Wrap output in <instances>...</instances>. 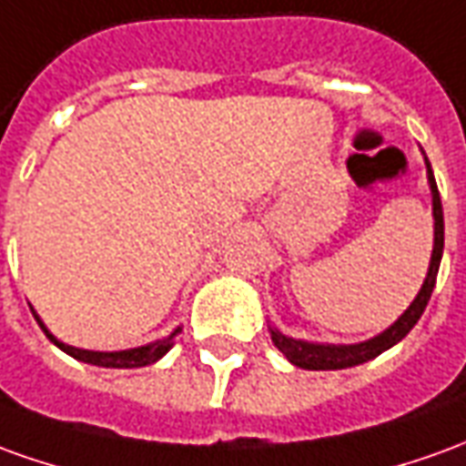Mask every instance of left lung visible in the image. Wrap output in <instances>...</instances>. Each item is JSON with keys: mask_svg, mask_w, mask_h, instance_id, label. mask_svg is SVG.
Instances as JSON below:
<instances>
[{"mask_svg": "<svg viewBox=\"0 0 466 466\" xmlns=\"http://www.w3.org/2000/svg\"><path fill=\"white\" fill-rule=\"evenodd\" d=\"M426 177H429V187H431V211H434V249H431V262H429V272L419 295L414 302L403 310V315L391 325L386 328L383 333H379L370 340L363 343H353V346H325V343H308V340H298V338H289V335L279 333L278 328H269V338L278 348L282 356L288 358L292 366L305 370H338V369H350V366H360L370 358L380 356L383 350H389L396 346L401 338L409 335V330L419 323L421 312L426 310V302L434 292L437 285V272L439 262H441V252H444V211H441V199H439L437 181H434V171L431 164L426 161Z\"/></svg>", "mask_w": 466, "mask_h": 466, "instance_id": "8db88e82", "label": "left lung"}]
</instances>
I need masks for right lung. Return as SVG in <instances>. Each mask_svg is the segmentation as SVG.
Here are the masks:
<instances>
[{"label": "right lung", "mask_w": 466, "mask_h": 466, "mask_svg": "<svg viewBox=\"0 0 466 466\" xmlns=\"http://www.w3.org/2000/svg\"><path fill=\"white\" fill-rule=\"evenodd\" d=\"M32 310V308H29ZM35 315V320L40 325L45 335L50 338L55 346L65 350L67 356H73L75 360H83V363H90V366H103V369H141V366H148V363H156L158 358H164L171 346H174V338L181 333V328H177L174 333L164 338V340H156V343H148V346H141V348H128V350H86V348H75V346H67L63 340H57L55 335L47 330V325L42 323V318L37 312L32 310Z\"/></svg>", "instance_id": "obj_1"}]
</instances>
